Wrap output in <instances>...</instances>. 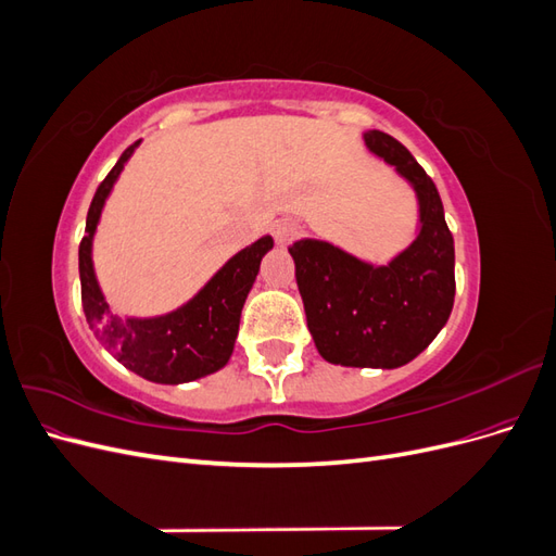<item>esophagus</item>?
<instances>
[{
  "label": "esophagus",
  "instance_id": "1",
  "mask_svg": "<svg viewBox=\"0 0 556 556\" xmlns=\"http://www.w3.org/2000/svg\"><path fill=\"white\" fill-rule=\"evenodd\" d=\"M271 231H274V239H276V243H278V245H288L290 241H294V239H296L299 225H296L294 220H290V217H285V220L274 223Z\"/></svg>",
  "mask_w": 556,
  "mask_h": 556
}]
</instances>
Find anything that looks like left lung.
Here are the masks:
<instances>
[{
	"label": "left lung",
	"mask_w": 556,
	"mask_h": 556,
	"mask_svg": "<svg viewBox=\"0 0 556 556\" xmlns=\"http://www.w3.org/2000/svg\"><path fill=\"white\" fill-rule=\"evenodd\" d=\"M364 141L413 185L417 239L384 266L317 239L292 243L290 255L319 355L341 366L399 368L439 336L452 313L454 241L441 194L408 150L378 129Z\"/></svg>",
	"instance_id": "8db88e82"
}]
</instances>
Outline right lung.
<instances>
[{
  "label": "right lung",
  "mask_w": 556,
  "mask_h": 556,
  "mask_svg": "<svg viewBox=\"0 0 556 556\" xmlns=\"http://www.w3.org/2000/svg\"><path fill=\"white\" fill-rule=\"evenodd\" d=\"M139 143L125 150L92 197L86 237L78 248L80 301L92 333L117 362L150 382L180 384L220 371L229 362L243 304L260 274L262 257L274 248V239L262 237L237 252L188 304L172 313L155 317L115 315L94 276L92 239L113 185Z\"/></svg>",
  "instance_id": "right-lung-1"
}]
</instances>
